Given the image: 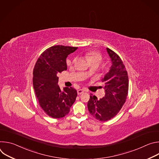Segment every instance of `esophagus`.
<instances>
[{"instance_id": "esophagus-1", "label": "esophagus", "mask_w": 159, "mask_h": 159, "mask_svg": "<svg viewBox=\"0 0 159 159\" xmlns=\"http://www.w3.org/2000/svg\"><path fill=\"white\" fill-rule=\"evenodd\" d=\"M84 92V90H82V89H79V90H77V94H78L79 95H80V94H83Z\"/></svg>"}]
</instances>
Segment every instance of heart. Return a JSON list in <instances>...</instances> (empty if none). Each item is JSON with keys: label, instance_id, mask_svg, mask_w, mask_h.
<instances>
[{"label": "heart", "instance_id": "obj_1", "mask_svg": "<svg viewBox=\"0 0 159 159\" xmlns=\"http://www.w3.org/2000/svg\"><path fill=\"white\" fill-rule=\"evenodd\" d=\"M85 58L90 63L91 65L93 63H98L99 65L101 63L102 60V55L96 52H90L86 53ZM87 75H89L90 74V71H87L85 73Z\"/></svg>", "mask_w": 159, "mask_h": 159}]
</instances>
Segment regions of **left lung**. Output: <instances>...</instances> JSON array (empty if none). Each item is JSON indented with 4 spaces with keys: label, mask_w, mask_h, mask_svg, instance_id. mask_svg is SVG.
Here are the masks:
<instances>
[{
    "label": "left lung",
    "mask_w": 159,
    "mask_h": 159,
    "mask_svg": "<svg viewBox=\"0 0 159 159\" xmlns=\"http://www.w3.org/2000/svg\"><path fill=\"white\" fill-rule=\"evenodd\" d=\"M111 58V66L101 81L104 85L105 96L99 100L96 96H90L88 110L94 118L105 121L115 117L125 104L128 92V76L120 57L106 48Z\"/></svg>",
    "instance_id": "8db88e82"
}]
</instances>
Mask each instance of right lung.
<instances>
[{
    "mask_svg": "<svg viewBox=\"0 0 159 159\" xmlns=\"http://www.w3.org/2000/svg\"><path fill=\"white\" fill-rule=\"evenodd\" d=\"M78 48L57 45L45 50L38 59L33 70V87L39 104L48 116L53 118L65 116L70 111L77 96L70 87L61 90L58 75L66 70V58Z\"/></svg>",
    "mask_w": 159,
    "mask_h": 159,
    "instance_id": "right-lung-1",
    "label": "right lung"
}]
</instances>
